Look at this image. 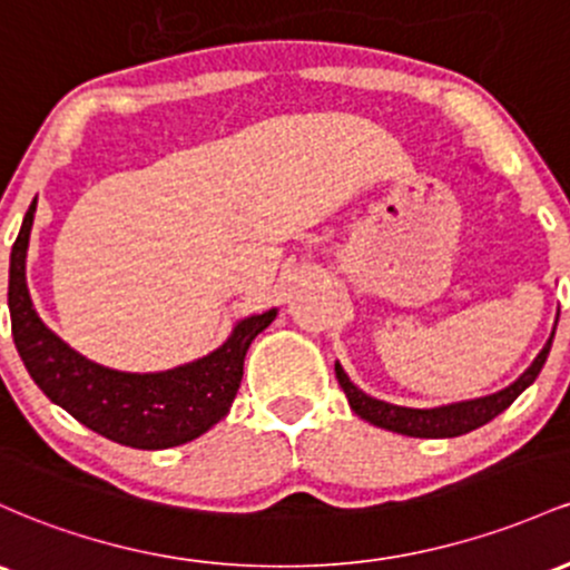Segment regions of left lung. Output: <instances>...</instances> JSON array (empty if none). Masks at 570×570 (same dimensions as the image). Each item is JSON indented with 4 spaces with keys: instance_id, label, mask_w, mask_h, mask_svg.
Here are the masks:
<instances>
[{
    "instance_id": "8db88e82",
    "label": "left lung",
    "mask_w": 570,
    "mask_h": 570,
    "mask_svg": "<svg viewBox=\"0 0 570 570\" xmlns=\"http://www.w3.org/2000/svg\"><path fill=\"white\" fill-rule=\"evenodd\" d=\"M552 337L549 335L547 346L541 348V354L535 356L533 365L519 376L514 384L505 386V390L495 392V395L487 397H476V400H462V403H452V405H441V409H403V405H392L384 403V400H376L354 386L348 381L346 371L335 362V376L341 390L346 392L348 405L356 416H362L365 422L376 424V428L392 430V433L400 435H411V438H454V435H465L471 430L481 428V424L492 422L498 414H503L514 400L539 379L543 362H547L549 348H552Z\"/></svg>"
}]
</instances>
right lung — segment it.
I'll return each instance as SVG.
<instances>
[{"instance_id": "add662e5", "label": "right lung", "mask_w": 570, "mask_h": 570, "mask_svg": "<svg viewBox=\"0 0 570 570\" xmlns=\"http://www.w3.org/2000/svg\"><path fill=\"white\" fill-rule=\"evenodd\" d=\"M37 199L10 252L12 341L35 384L94 433L132 449H170L208 433L240 390L243 360L278 311L243 318L203 360L161 373H124L86 360L42 324L27 286V248Z\"/></svg>"}]
</instances>
